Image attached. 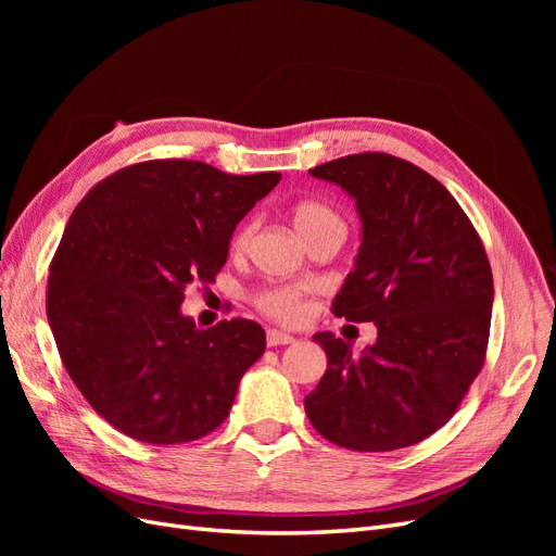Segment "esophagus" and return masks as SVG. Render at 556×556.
Listing matches in <instances>:
<instances>
[{
  "instance_id": "obj_1",
  "label": "esophagus",
  "mask_w": 556,
  "mask_h": 556,
  "mask_svg": "<svg viewBox=\"0 0 556 556\" xmlns=\"http://www.w3.org/2000/svg\"><path fill=\"white\" fill-rule=\"evenodd\" d=\"M290 343H294V336L285 333V331H278V329H268L266 331V345L276 348V345H290Z\"/></svg>"
}]
</instances>
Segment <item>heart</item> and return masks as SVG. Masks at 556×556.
Listing matches in <instances>:
<instances>
[{"label":"heart","instance_id":"heart-1","mask_svg":"<svg viewBox=\"0 0 556 556\" xmlns=\"http://www.w3.org/2000/svg\"><path fill=\"white\" fill-rule=\"evenodd\" d=\"M292 223L296 231L304 237V241H311L315 233L331 229V227H343L339 213H336L331 206H327L325 201L317 199H301L290 208ZM255 220H243L231 233L229 248L231 252H241L248 250L252 237H255ZM255 304L262 313L268 317L278 319V323H299L301 315H304V296L296 288H288V285H268V288H262L255 294Z\"/></svg>","mask_w":556,"mask_h":556}]
</instances>
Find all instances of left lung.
I'll return each instance as SVG.
<instances>
[{
	"instance_id": "8db88e82",
	"label": "left lung",
	"mask_w": 556,
	"mask_h": 556,
	"mask_svg": "<svg viewBox=\"0 0 556 556\" xmlns=\"http://www.w3.org/2000/svg\"><path fill=\"white\" fill-rule=\"evenodd\" d=\"M355 197L362 248L333 315L376 323L359 357L331 331L313 339L327 371L306 396L311 425L357 452L408 447L457 413L490 343L494 280L476 227L445 185L387 153L311 169Z\"/></svg>"
}]
</instances>
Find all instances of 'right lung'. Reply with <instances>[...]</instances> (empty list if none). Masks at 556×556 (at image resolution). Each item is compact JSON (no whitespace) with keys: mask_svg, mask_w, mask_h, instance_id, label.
<instances>
[{"mask_svg":"<svg viewBox=\"0 0 556 556\" xmlns=\"http://www.w3.org/2000/svg\"><path fill=\"white\" fill-rule=\"evenodd\" d=\"M278 180L150 160L74 208L50 262L48 325L78 392L129 439L192 443L227 419L266 333L243 317L197 329L180 304L190 285L215 282L231 231Z\"/></svg>","mask_w":556,"mask_h":556,"instance_id":"right-lung-1","label":"right lung"}]
</instances>
